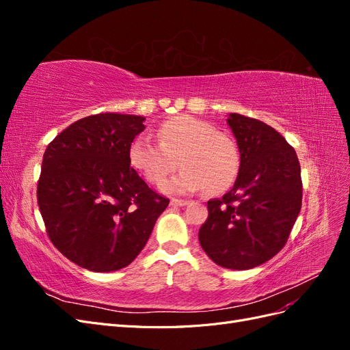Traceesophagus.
<instances>
[{"label":"esophagus","mask_w":350,"mask_h":350,"mask_svg":"<svg viewBox=\"0 0 350 350\" xmlns=\"http://www.w3.org/2000/svg\"><path fill=\"white\" fill-rule=\"evenodd\" d=\"M185 204H188V200H185V198H171V206H185Z\"/></svg>","instance_id":"obj_1"}]
</instances>
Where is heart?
Instances as JSON below:
<instances>
[{
	"label": "heart",
	"instance_id": "b5f03b06",
	"mask_svg": "<svg viewBox=\"0 0 350 350\" xmlns=\"http://www.w3.org/2000/svg\"><path fill=\"white\" fill-rule=\"evenodd\" d=\"M129 159L150 184L163 183L179 161L183 171L162 185L163 191L171 194L203 188L210 194L224 193L235 183L241 165L238 147L226 134L188 115L175 116L159 126L157 143L150 137H137Z\"/></svg>",
	"mask_w": 350,
	"mask_h": 350
}]
</instances>
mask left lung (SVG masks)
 <instances>
[{"instance_id":"8db88e82","label":"left lung","mask_w":350,"mask_h":350,"mask_svg":"<svg viewBox=\"0 0 350 350\" xmlns=\"http://www.w3.org/2000/svg\"><path fill=\"white\" fill-rule=\"evenodd\" d=\"M228 124L241 154L237 181L207 201L198 241L221 267L248 270L284 247L302 206V179L293 147L273 126L241 113Z\"/></svg>"}]
</instances>
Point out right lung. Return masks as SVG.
I'll return each mask as SVG.
<instances>
[{"label": "right lung", "mask_w": 350, "mask_h": 350, "mask_svg": "<svg viewBox=\"0 0 350 350\" xmlns=\"http://www.w3.org/2000/svg\"><path fill=\"white\" fill-rule=\"evenodd\" d=\"M144 116L96 113L71 124L44 153L38 206L57 250L92 271L120 270L139 256L169 198L149 188L129 150Z\"/></svg>", "instance_id": "obj_1"}]
</instances>
